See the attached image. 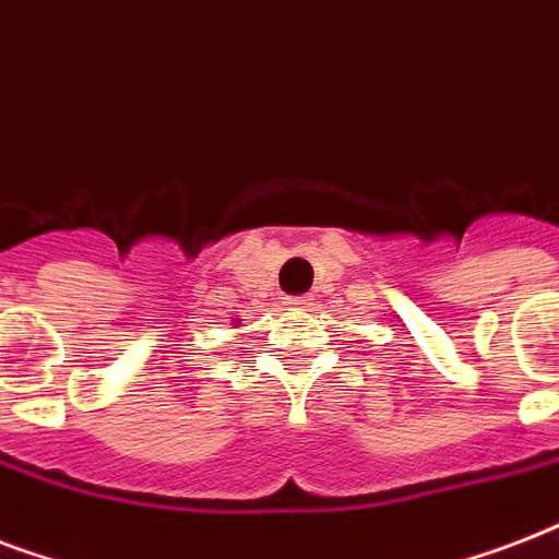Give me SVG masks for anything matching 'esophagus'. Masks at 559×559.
Wrapping results in <instances>:
<instances>
[{"label":"esophagus","instance_id":"1","mask_svg":"<svg viewBox=\"0 0 559 559\" xmlns=\"http://www.w3.org/2000/svg\"><path fill=\"white\" fill-rule=\"evenodd\" d=\"M284 305L289 307V310H293V307H310L313 305V296H287V301H284Z\"/></svg>","mask_w":559,"mask_h":559}]
</instances>
